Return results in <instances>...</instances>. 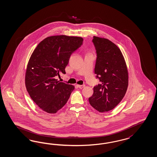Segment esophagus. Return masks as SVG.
<instances>
[{
  "label": "esophagus",
  "mask_w": 157,
  "mask_h": 157,
  "mask_svg": "<svg viewBox=\"0 0 157 157\" xmlns=\"http://www.w3.org/2000/svg\"><path fill=\"white\" fill-rule=\"evenodd\" d=\"M77 86H78V87L80 89H82V88H83L85 87V85H78Z\"/></svg>",
  "instance_id": "esophagus-1"
}]
</instances>
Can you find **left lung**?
I'll use <instances>...</instances> for the list:
<instances>
[{
	"instance_id": "8db88e82",
	"label": "left lung",
	"mask_w": 157,
	"mask_h": 157,
	"mask_svg": "<svg viewBox=\"0 0 157 157\" xmlns=\"http://www.w3.org/2000/svg\"><path fill=\"white\" fill-rule=\"evenodd\" d=\"M96 50L95 73L101 82L89 98L92 106L101 113L110 111L121 101L128 86L127 65L121 51L111 41L94 36Z\"/></svg>"
}]
</instances>
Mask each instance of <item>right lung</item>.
Segmentation results:
<instances>
[{
  "label": "right lung",
  "mask_w": 157,
  "mask_h": 157,
  "mask_svg": "<svg viewBox=\"0 0 157 157\" xmlns=\"http://www.w3.org/2000/svg\"><path fill=\"white\" fill-rule=\"evenodd\" d=\"M82 42L80 37L53 36L41 41L33 52L26 71V88L43 111L56 113L68 101L75 86L56 78L66 73L71 55Z\"/></svg>",
  "instance_id": "add662e5"
}]
</instances>
